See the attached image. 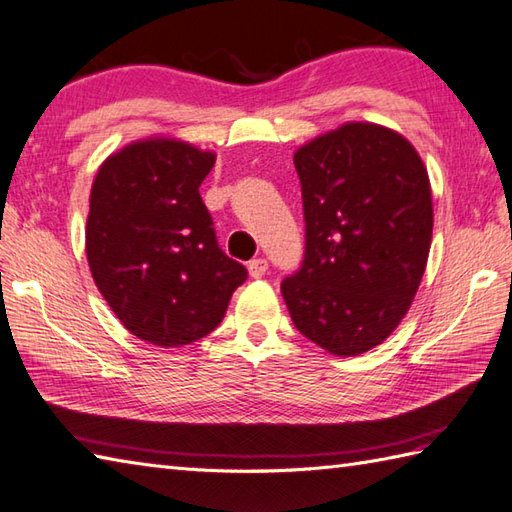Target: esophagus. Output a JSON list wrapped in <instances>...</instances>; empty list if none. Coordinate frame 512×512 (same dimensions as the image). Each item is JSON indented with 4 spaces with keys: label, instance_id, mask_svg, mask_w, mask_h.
Returning <instances> with one entry per match:
<instances>
[{
    "label": "esophagus",
    "instance_id": "obj_1",
    "mask_svg": "<svg viewBox=\"0 0 512 512\" xmlns=\"http://www.w3.org/2000/svg\"><path fill=\"white\" fill-rule=\"evenodd\" d=\"M266 270H268V262H266V259H262V257L253 259V262L248 264V273H250V277H253V279L264 277Z\"/></svg>",
    "mask_w": 512,
    "mask_h": 512
}]
</instances>
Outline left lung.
I'll list each match as a JSON object with an SVG mask.
<instances>
[{"label":"left lung","instance_id":"left-lung-1","mask_svg":"<svg viewBox=\"0 0 512 512\" xmlns=\"http://www.w3.org/2000/svg\"><path fill=\"white\" fill-rule=\"evenodd\" d=\"M306 257L281 281L297 330L336 356L383 343L405 319L427 268L429 173L409 140L345 123L295 151Z\"/></svg>","mask_w":512,"mask_h":512}]
</instances>
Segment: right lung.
I'll use <instances>...</instances> for the list:
<instances>
[{"label": "right lung", "instance_id": "right-lung-1", "mask_svg": "<svg viewBox=\"0 0 512 512\" xmlns=\"http://www.w3.org/2000/svg\"><path fill=\"white\" fill-rule=\"evenodd\" d=\"M213 165L215 151L151 136L96 171L85 255L107 306L140 341L180 347L202 339L248 277L217 246L200 198Z\"/></svg>", "mask_w": 512, "mask_h": 512}]
</instances>
